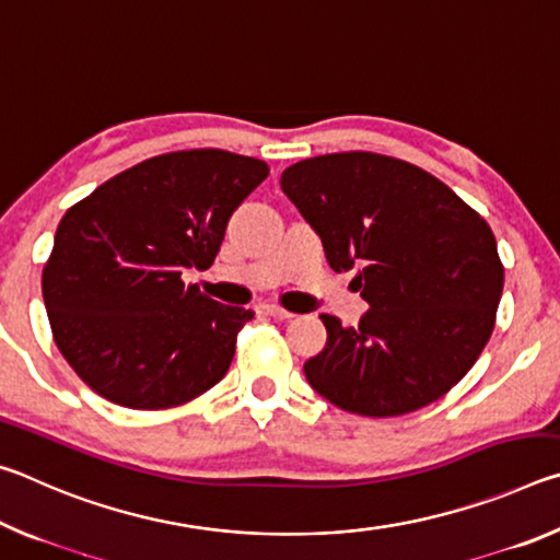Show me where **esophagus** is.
I'll list each match as a JSON object with an SVG mask.
<instances>
[{"label":"esophagus","instance_id":"1","mask_svg":"<svg viewBox=\"0 0 560 560\" xmlns=\"http://www.w3.org/2000/svg\"><path fill=\"white\" fill-rule=\"evenodd\" d=\"M261 308H264V314H269V316H273V318H281V320H289V318H293L291 311L277 306V303H264Z\"/></svg>","mask_w":560,"mask_h":560}]
</instances>
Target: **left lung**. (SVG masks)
Segmentation results:
<instances>
[{"label":"left lung","mask_w":560,"mask_h":560,"mask_svg":"<svg viewBox=\"0 0 560 560\" xmlns=\"http://www.w3.org/2000/svg\"><path fill=\"white\" fill-rule=\"evenodd\" d=\"M281 189L371 303L355 328L320 316L328 340L303 363L308 385L365 417L440 400L494 330L504 267L489 224L438 177L375 153L301 160Z\"/></svg>","instance_id":"obj_1"}]
</instances>
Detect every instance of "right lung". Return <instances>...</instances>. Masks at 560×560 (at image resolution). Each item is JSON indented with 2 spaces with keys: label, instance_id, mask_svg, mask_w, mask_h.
<instances>
[{
  "label": "right lung",
  "instance_id": "right-lung-1",
  "mask_svg": "<svg viewBox=\"0 0 560 560\" xmlns=\"http://www.w3.org/2000/svg\"><path fill=\"white\" fill-rule=\"evenodd\" d=\"M267 175L257 158L183 150L110 177L63 214L42 293L56 346L91 390L165 410L222 381L254 311L183 277L210 267L230 217Z\"/></svg>",
  "mask_w": 560,
  "mask_h": 560
}]
</instances>
